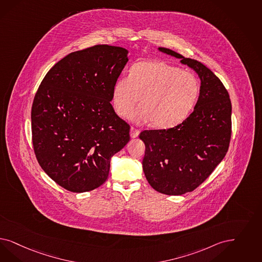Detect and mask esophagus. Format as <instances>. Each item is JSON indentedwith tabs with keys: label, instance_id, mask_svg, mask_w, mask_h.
<instances>
[{
	"label": "esophagus",
	"instance_id": "esophagus-1",
	"mask_svg": "<svg viewBox=\"0 0 262 262\" xmlns=\"http://www.w3.org/2000/svg\"><path fill=\"white\" fill-rule=\"evenodd\" d=\"M139 130L136 129L135 127H130V136L132 138H136L137 136H139Z\"/></svg>",
	"mask_w": 262,
	"mask_h": 262
}]
</instances>
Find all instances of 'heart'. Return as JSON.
Here are the masks:
<instances>
[{"label":"heart","mask_w":262,"mask_h":262,"mask_svg":"<svg viewBox=\"0 0 262 262\" xmlns=\"http://www.w3.org/2000/svg\"><path fill=\"white\" fill-rule=\"evenodd\" d=\"M199 94L200 82L192 72L162 61H142L132 67L128 76L115 81L112 101L118 115L126 117L139 98L142 104L129 119L151 120L156 127L169 128L189 117Z\"/></svg>","instance_id":"b5f03b06"}]
</instances>
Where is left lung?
I'll use <instances>...</instances> for the list:
<instances>
[{
    "instance_id": "8db88e82",
    "label": "left lung",
    "mask_w": 262,
    "mask_h": 262,
    "mask_svg": "<svg viewBox=\"0 0 262 262\" xmlns=\"http://www.w3.org/2000/svg\"><path fill=\"white\" fill-rule=\"evenodd\" d=\"M159 50L180 59L201 82L198 102L183 123L139 135L146 148L142 166L148 183L161 193L181 195L195 190L225 158L231 137V101L206 66L168 48Z\"/></svg>"
}]
</instances>
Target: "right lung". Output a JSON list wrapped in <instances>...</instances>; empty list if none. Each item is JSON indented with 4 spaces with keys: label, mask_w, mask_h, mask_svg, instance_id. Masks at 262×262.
I'll return each instance as SVG.
<instances>
[{
    "label": "right lung",
    "mask_w": 262,
    "mask_h": 262,
    "mask_svg": "<svg viewBox=\"0 0 262 262\" xmlns=\"http://www.w3.org/2000/svg\"><path fill=\"white\" fill-rule=\"evenodd\" d=\"M128 51L99 45L67 55L46 73L32 106L36 160L63 189L85 192L108 177L110 160L129 141L112 88Z\"/></svg>",
    "instance_id": "1"
}]
</instances>
